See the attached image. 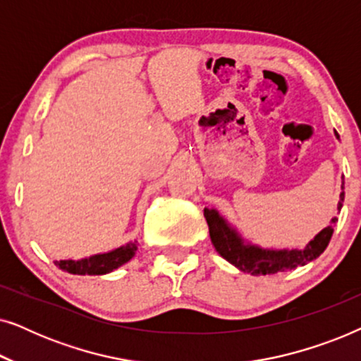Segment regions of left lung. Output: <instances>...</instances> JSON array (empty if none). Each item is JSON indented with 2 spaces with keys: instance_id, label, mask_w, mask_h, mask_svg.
<instances>
[{
  "instance_id": "obj_1",
  "label": "left lung",
  "mask_w": 361,
  "mask_h": 361,
  "mask_svg": "<svg viewBox=\"0 0 361 361\" xmlns=\"http://www.w3.org/2000/svg\"><path fill=\"white\" fill-rule=\"evenodd\" d=\"M338 140V133H335ZM345 199L343 184L342 194H340L338 212L342 209V202ZM204 216L209 224L210 240L215 250L219 251L221 258L228 263L236 266L243 273H250L253 276H266V274H279L284 271H290L298 266H304L319 258L327 248L330 238L334 233V224L337 219H332V225L325 226L314 240L305 245L304 250H264L259 246L245 243L233 226H230L224 216H220L215 209H205Z\"/></svg>"
}]
</instances>
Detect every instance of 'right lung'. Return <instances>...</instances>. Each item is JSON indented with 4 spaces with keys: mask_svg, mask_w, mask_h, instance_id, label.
I'll use <instances>...</instances> for the list:
<instances>
[{
    "mask_svg": "<svg viewBox=\"0 0 361 361\" xmlns=\"http://www.w3.org/2000/svg\"><path fill=\"white\" fill-rule=\"evenodd\" d=\"M137 250V241L133 243H126L120 248L108 251V253L102 255H93L90 258L83 259H62V261H54L56 266H59L62 271H67L71 274H80V276H95V274H106L111 273L113 269L120 268L121 264H125L135 256Z\"/></svg>",
    "mask_w": 361,
    "mask_h": 361,
    "instance_id": "add662e5",
    "label": "right lung"
}]
</instances>
